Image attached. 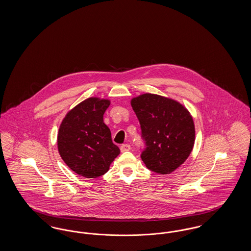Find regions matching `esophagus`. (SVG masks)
Segmentation results:
<instances>
[{
    "instance_id": "obj_1",
    "label": "esophagus",
    "mask_w": 251,
    "mask_h": 251,
    "mask_svg": "<svg viewBox=\"0 0 251 251\" xmlns=\"http://www.w3.org/2000/svg\"><path fill=\"white\" fill-rule=\"evenodd\" d=\"M131 150V146L129 144H123L120 146V151L121 152H125V151H128Z\"/></svg>"
}]
</instances>
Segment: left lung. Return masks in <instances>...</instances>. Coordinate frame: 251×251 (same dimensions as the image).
Instances as JSON below:
<instances>
[{"mask_svg":"<svg viewBox=\"0 0 251 251\" xmlns=\"http://www.w3.org/2000/svg\"><path fill=\"white\" fill-rule=\"evenodd\" d=\"M131 107L140 123L146 167L160 174L171 173L190 155L195 126L189 112L171 99L143 94L132 99Z\"/></svg>","mask_w":251,"mask_h":251,"instance_id":"8db88e82","label":"left lung"}]
</instances>
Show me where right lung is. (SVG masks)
Returning a JSON list of instances; mask_svg holds the SVG:
<instances>
[{"mask_svg":"<svg viewBox=\"0 0 251 251\" xmlns=\"http://www.w3.org/2000/svg\"><path fill=\"white\" fill-rule=\"evenodd\" d=\"M108 100L89 98L71 110L60 125L58 151L67 166L85 178L105 174L120 153L103 122Z\"/></svg>","mask_w":251,"mask_h":251,"instance_id":"add662e5","label":"right lung"}]
</instances>
